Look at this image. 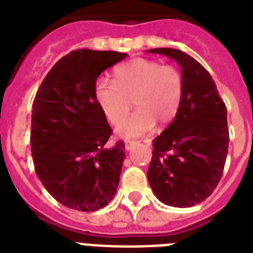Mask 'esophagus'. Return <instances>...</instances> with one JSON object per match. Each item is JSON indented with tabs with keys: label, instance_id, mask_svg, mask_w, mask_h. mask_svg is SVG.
<instances>
[{
	"label": "esophagus",
	"instance_id": "esophagus-1",
	"mask_svg": "<svg viewBox=\"0 0 253 253\" xmlns=\"http://www.w3.org/2000/svg\"><path fill=\"white\" fill-rule=\"evenodd\" d=\"M135 144H138V142H135V140H127L126 142V150L130 151Z\"/></svg>",
	"mask_w": 253,
	"mask_h": 253
}]
</instances>
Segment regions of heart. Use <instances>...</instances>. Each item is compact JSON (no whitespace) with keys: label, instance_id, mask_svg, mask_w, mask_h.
<instances>
[{"label":"heart","instance_id":"b5f03b06","mask_svg":"<svg viewBox=\"0 0 253 253\" xmlns=\"http://www.w3.org/2000/svg\"><path fill=\"white\" fill-rule=\"evenodd\" d=\"M114 83L98 79L93 97L107 122L117 125L130 108L137 111L117 127L122 138H136L174 119L184 97L185 81L178 68L156 60L135 57L114 69Z\"/></svg>","mask_w":253,"mask_h":253}]
</instances>
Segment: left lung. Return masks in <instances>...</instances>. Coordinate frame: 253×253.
Returning a JSON list of instances; mask_svg holds the SVG:
<instances>
[{"label":"left lung","instance_id":"left-lung-1","mask_svg":"<svg viewBox=\"0 0 253 253\" xmlns=\"http://www.w3.org/2000/svg\"><path fill=\"white\" fill-rule=\"evenodd\" d=\"M150 52L178 63L185 89L177 115L152 142L147 177L163 204L190 208L214 192L223 173L230 142L227 107L210 73L190 55L174 48Z\"/></svg>","mask_w":253,"mask_h":253}]
</instances>
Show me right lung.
<instances>
[{"instance_id":"right-lung-1","label":"right lung","mask_w":253,"mask_h":253,"mask_svg":"<svg viewBox=\"0 0 253 253\" xmlns=\"http://www.w3.org/2000/svg\"><path fill=\"white\" fill-rule=\"evenodd\" d=\"M127 53L77 49L53 65L39 86L31 115L35 172L51 196L69 209L95 211L117 193L125 144H105L111 127L93 97L101 73Z\"/></svg>"}]
</instances>
